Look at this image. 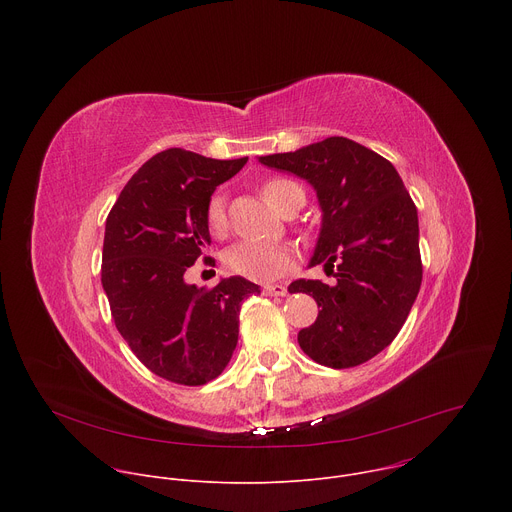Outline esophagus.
Listing matches in <instances>:
<instances>
[{
  "label": "esophagus",
  "instance_id": "obj_1",
  "mask_svg": "<svg viewBox=\"0 0 512 512\" xmlns=\"http://www.w3.org/2000/svg\"><path fill=\"white\" fill-rule=\"evenodd\" d=\"M263 294L283 298V296L287 294V287H285V285H279V283H271V285H265V287H263Z\"/></svg>",
  "mask_w": 512,
  "mask_h": 512
}]
</instances>
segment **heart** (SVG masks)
<instances>
[{
  "label": "heart",
  "instance_id": "obj_1",
  "mask_svg": "<svg viewBox=\"0 0 512 512\" xmlns=\"http://www.w3.org/2000/svg\"><path fill=\"white\" fill-rule=\"evenodd\" d=\"M300 190L302 188L296 182L285 180V178H271L261 186V194L265 202L281 214L289 206L294 194ZM206 227L212 235H223L229 227L225 198L221 194L210 196L206 204ZM225 265L229 267L231 273L241 275L245 279L273 281L294 265V253L283 245L243 241L229 249V253L225 255Z\"/></svg>",
  "mask_w": 512,
  "mask_h": 512
}]
</instances>
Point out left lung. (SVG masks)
I'll list each match as a JSON object with an SVG mask.
<instances>
[{"instance_id": "left-lung-1", "label": "left lung", "mask_w": 512, "mask_h": 512, "mask_svg": "<svg viewBox=\"0 0 512 512\" xmlns=\"http://www.w3.org/2000/svg\"><path fill=\"white\" fill-rule=\"evenodd\" d=\"M259 160L306 178L324 212L310 267L324 265L334 283L296 279L287 287L322 308L298 342L324 367H358L395 340L419 294L417 208L393 164L346 137Z\"/></svg>"}]
</instances>
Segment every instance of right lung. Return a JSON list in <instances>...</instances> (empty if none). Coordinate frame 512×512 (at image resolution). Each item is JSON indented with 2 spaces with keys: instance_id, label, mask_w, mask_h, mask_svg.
<instances>
[{
  "instance_id": "right-lung-1",
  "label": "right lung",
  "mask_w": 512,
  "mask_h": 512,
  "mask_svg": "<svg viewBox=\"0 0 512 512\" xmlns=\"http://www.w3.org/2000/svg\"><path fill=\"white\" fill-rule=\"evenodd\" d=\"M247 160L160 152L131 176L107 216L101 281L113 322L145 367L176 385L198 387L225 371L241 304L259 294L239 275L210 289L184 281L198 259L214 265L206 204Z\"/></svg>"
}]
</instances>
